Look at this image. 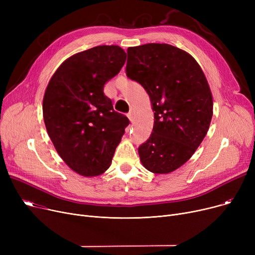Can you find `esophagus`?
I'll use <instances>...</instances> for the list:
<instances>
[{
  "instance_id": "34e87169",
  "label": "esophagus",
  "mask_w": 255,
  "mask_h": 255,
  "mask_svg": "<svg viewBox=\"0 0 255 255\" xmlns=\"http://www.w3.org/2000/svg\"><path fill=\"white\" fill-rule=\"evenodd\" d=\"M128 118H129V120L131 121V122H133V117H134V110L133 109H130V112L128 113Z\"/></svg>"
}]
</instances>
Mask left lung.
Returning <instances> with one entry per match:
<instances>
[{"instance_id": "left-lung-1", "label": "left lung", "mask_w": 255, "mask_h": 255, "mask_svg": "<svg viewBox=\"0 0 255 255\" xmlns=\"http://www.w3.org/2000/svg\"><path fill=\"white\" fill-rule=\"evenodd\" d=\"M127 77L149 94L154 112L152 134L139 145L143 166L168 173L188 161L205 138L213 98L197 62L170 44L149 43L127 49Z\"/></svg>"}]
</instances>
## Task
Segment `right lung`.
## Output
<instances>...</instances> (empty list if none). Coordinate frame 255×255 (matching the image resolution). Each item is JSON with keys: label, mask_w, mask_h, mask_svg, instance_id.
<instances>
[{"label": "right lung", "mask_w": 255, "mask_h": 255, "mask_svg": "<svg viewBox=\"0 0 255 255\" xmlns=\"http://www.w3.org/2000/svg\"><path fill=\"white\" fill-rule=\"evenodd\" d=\"M125 61L120 46H95L67 59L46 88L42 109L48 135L65 163L82 176H99L111 166L130 123L103 92Z\"/></svg>", "instance_id": "obj_1"}]
</instances>
